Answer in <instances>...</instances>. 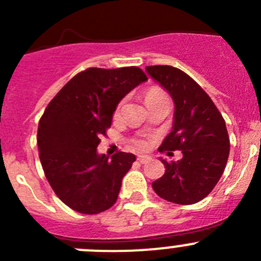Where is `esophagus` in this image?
Masks as SVG:
<instances>
[{"mask_svg": "<svg viewBox=\"0 0 261 261\" xmlns=\"http://www.w3.org/2000/svg\"><path fill=\"white\" fill-rule=\"evenodd\" d=\"M137 161L140 163H147L149 161H150V156H147V155H140L137 158Z\"/></svg>", "mask_w": 261, "mask_h": 261, "instance_id": "34e87169", "label": "esophagus"}]
</instances>
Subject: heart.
Segmentation results:
<instances>
[{
    "mask_svg": "<svg viewBox=\"0 0 261 261\" xmlns=\"http://www.w3.org/2000/svg\"><path fill=\"white\" fill-rule=\"evenodd\" d=\"M162 98H167V95H166L165 91H163L162 89H159V87H150V89H147L146 93H145V102H146V105L147 103L154 102V100H156V99H162ZM123 103H124V100H121V102L117 105L116 114H119L120 111H121ZM133 146H135L136 149H140V150H142V149H145V147L147 146V144L145 140H136V141L133 142Z\"/></svg>",
    "mask_w": 261,
    "mask_h": 261,
    "instance_id": "1",
    "label": "heart"
}]
</instances>
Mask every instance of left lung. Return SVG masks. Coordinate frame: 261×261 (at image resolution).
Listing matches in <instances>:
<instances>
[{
    "instance_id": "8db88e82",
    "label": "left lung",
    "mask_w": 261,
    "mask_h": 261,
    "mask_svg": "<svg viewBox=\"0 0 261 261\" xmlns=\"http://www.w3.org/2000/svg\"><path fill=\"white\" fill-rule=\"evenodd\" d=\"M147 74L175 103L172 130L159 151L181 150L177 162L161 159L165 174L153 181L156 195L170 202L191 205L209 195L222 176L230 151L225 120L204 90L180 69L146 66Z\"/></svg>"
}]
</instances>
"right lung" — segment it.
<instances>
[{
    "label": "right lung",
    "mask_w": 261,
    "mask_h": 261,
    "mask_svg": "<svg viewBox=\"0 0 261 261\" xmlns=\"http://www.w3.org/2000/svg\"><path fill=\"white\" fill-rule=\"evenodd\" d=\"M147 81L136 66L90 68L71 78L39 121V158L60 200L73 211L96 214L116 202L135 154H98L99 137L112 123L120 100Z\"/></svg>",
    "instance_id": "add662e5"
}]
</instances>
